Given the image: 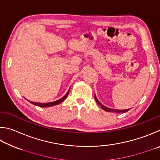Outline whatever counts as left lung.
Here are the masks:
<instances>
[{
	"label": "left lung",
	"mask_w": 160,
	"mask_h": 160,
	"mask_svg": "<svg viewBox=\"0 0 160 160\" xmlns=\"http://www.w3.org/2000/svg\"><path fill=\"white\" fill-rule=\"evenodd\" d=\"M95 100H96V101L97 102L98 104V105L100 106V107L102 108V110H104L107 111V112H116V113H121V112L124 113V112H127V111L129 110V109H127V110H114V109H110V108H106V107H105L104 105H102L101 103H100V102L98 101V100L97 99L96 95H95Z\"/></svg>",
	"instance_id": "left-lung-1"
}]
</instances>
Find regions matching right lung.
<instances>
[{
	"mask_svg": "<svg viewBox=\"0 0 160 160\" xmlns=\"http://www.w3.org/2000/svg\"><path fill=\"white\" fill-rule=\"evenodd\" d=\"M70 89V88H69ZM69 89L68 92H67V94L64 96V97L62 98H60V100H56V101H54V102H48V103H40V102H31L32 103L33 105H37V106H39V107H42V108H47V107H51V106H53V105H58L60 104V102H62L63 101V100L66 98L68 96V94H69Z\"/></svg>",
	"mask_w": 160,
	"mask_h": 160,
	"instance_id": "obj_1",
	"label": "right lung"
}]
</instances>
